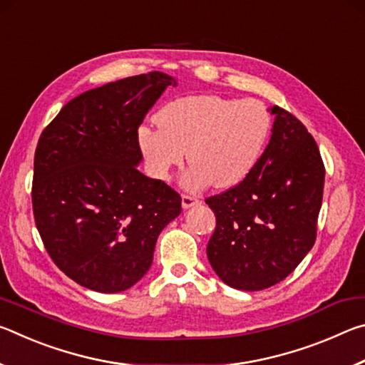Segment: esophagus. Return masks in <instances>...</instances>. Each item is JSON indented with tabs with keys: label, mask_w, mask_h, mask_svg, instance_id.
Masks as SVG:
<instances>
[{
	"label": "esophagus",
	"mask_w": 365,
	"mask_h": 365,
	"mask_svg": "<svg viewBox=\"0 0 365 365\" xmlns=\"http://www.w3.org/2000/svg\"><path fill=\"white\" fill-rule=\"evenodd\" d=\"M197 205H201V200L196 196H191V195H183L182 196V206L183 209H190V207H195Z\"/></svg>",
	"instance_id": "esophagus-1"
}]
</instances>
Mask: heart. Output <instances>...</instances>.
Here are the masks:
<instances>
[{"instance_id":"obj_1","label":"heart","mask_w":365,"mask_h":365,"mask_svg":"<svg viewBox=\"0 0 365 365\" xmlns=\"http://www.w3.org/2000/svg\"><path fill=\"white\" fill-rule=\"evenodd\" d=\"M158 127L143 125L138 145L151 174L169 180L188 156L182 183L188 190L232 188L248 178L262 158L272 117L261 101L220 95H188L156 114Z\"/></svg>"}]
</instances>
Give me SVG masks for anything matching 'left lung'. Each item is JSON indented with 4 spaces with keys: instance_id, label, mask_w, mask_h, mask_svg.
<instances>
[{
    "instance_id": "1",
    "label": "left lung",
    "mask_w": 365,
    "mask_h": 365,
    "mask_svg": "<svg viewBox=\"0 0 365 365\" xmlns=\"http://www.w3.org/2000/svg\"><path fill=\"white\" fill-rule=\"evenodd\" d=\"M269 145L237 187L207 197L217 225L207 259L228 287L257 292L282 282L316 242L325 169L307 128L279 106Z\"/></svg>"
}]
</instances>
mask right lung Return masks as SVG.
Returning a JSON list of instances; mask_svg holds the SVG:
<instances>
[{"mask_svg": "<svg viewBox=\"0 0 365 365\" xmlns=\"http://www.w3.org/2000/svg\"><path fill=\"white\" fill-rule=\"evenodd\" d=\"M177 80L150 72L71 100L35 151V224L54 264L100 293L133 287L150 270L159 233L182 212L169 185L137 169L138 127Z\"/></svg>", "mask_w": 365, "mask_h": 365, "instance_id": "obj_1", "label": "right lung"}]
</instances>
